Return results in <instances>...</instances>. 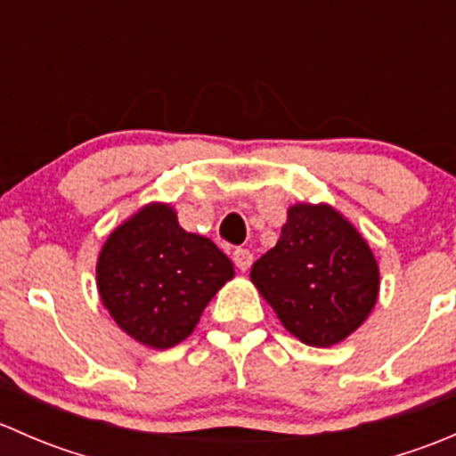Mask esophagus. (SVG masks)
<instances>
[{
    "mask_svg": "<svg viewBox=\"0 0 456 456\" xmlns=\"http://www.w3.org/2000/svg\"><path fill=\"white\" fill-rule=\"evenodd\" d=\"M251 262H254V256H251L249 249H242V247H238V249L233 251V265H236L240 271L249 269Z\"/></svg>",
    "mask_w": 456,
    "mask_h": 456,
    "instance_id": "1",
    "label": "esophagus"
}]
</instances>
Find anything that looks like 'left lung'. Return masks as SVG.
<instances>
[{"label": "left lung", "instance_id": "obj_1", "mask_svg": "<svg viewBox=\"0 0 456 456\" xmlns=\"http://www.w3.org/2000/svg\"><path fill=\"white\" fill-rule=\"evenodd\" d=\"M251 280L284 329L320 348L351 335L379 291L366 240L326 205L291 207L278 245L254 262Z\"/></svg>", "mask_w": 456, "mask_h": 456}]
</instances>
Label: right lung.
<instances>
[{"label":"right lung","instance_id":"1","mask_svg":"<svg viewBox=\"0 0 456 456\" xmlns=\"http://www.w3.org/2000/svg\"><path fill=\"white\" fill-rule=\"evenodd\" d=\"M232 260L209 238L187 233L167 205H150L112 232L96 265L99 293L117 324L151 348L194 330Z\"/></svg>","mask_w":456,"mask_h":456}]
</instances>
